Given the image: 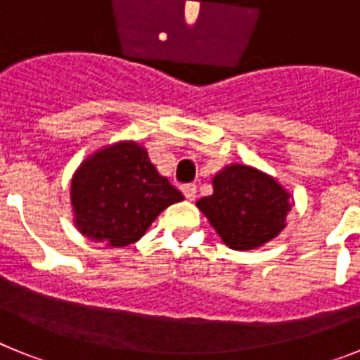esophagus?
Returning <instances> with one entry per match:
<instances>
[{"label":"esophagus","instance_id":"esophagus-1","mask_svg":"<svg viewBox=\"0 0 360 360\" xmlns=\"http://www.w3.org/2000/svg\"><path fill=\"white\" fill-rule=\"evenodd\" d=\"M182 193L187 200H195L196 198V186L195 184H186V186H182Z\"/></svg>","mask_w":360,"mask_h":360}]
</instances>
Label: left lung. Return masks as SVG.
<instances>
[{
	"label": "left lung",
	"instance_id": "8db88e82",
	"mask_svg": "<svg viewBox=\"0 0 360 360\" xmlns=\"http://www.w3.org/2000/svg\"><path fill=\"white\" fill-rule=\"evenodd\" d=\"M196 207L229 249L252 250L287 227L292 198L274 176L247 164H229L212 178V195Z\"/></svg>",
	"mask_w": 360,
	"mask_h": 360
}]
</instances>
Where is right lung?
Returning <instances> with one entry per match:
<instances>
[{
	"label": "right lung",
	"mask_w": 360,
	"mask_h": 360,
	"mask_svg": "<svg viewBox=\"0 0 360 360\" xmlns=\"http://www.w3.org/2000/svg\"><path fill=\"white\" fill-rule=\"evenodd\" d=\"M182 200L135 141L95 151L82 160L70 186L73 224L82 236L106 247L139 241L164 209Z\"/></svg>",
	"instance_id": "right-lung-1"
}]
</instances>
